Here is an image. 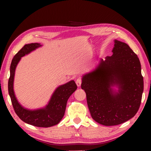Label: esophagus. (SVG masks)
<instances>
[{"label":"esophagus","mask_w":151,"mask_h":151,"mask_svg":"<svg viewBox=\"0 0 151 151\" xmlns=\"http://www.w3.org/2000/svg\"><path fill=\"white\" fill-rule=\"evenodd\" d=\"M81 83H82V80H81V78H78L77 79H76V85H77V86H78V87H79V86H81Z\"/></svg>","instance_id":"34e87169"}]
</instances>
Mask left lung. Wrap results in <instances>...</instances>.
Masks as SVG:
<instances>
[{
  "label": "left lung",
  "instance_id": "1",
  "mask_svg": "<svg viewBox=\"0 0 151 151\" xmlns=\"http://www.w3.org/2000/svg\"><path fill=\"white\" fill-rule=\"evenodd\" d=\"M112 55L83 75L92 118L104 126L123 123L139 111L144 88L141 65L129 46L114 40ZM116 87L118 88L116 90Z\"/></svg>",
  "mask_w": 151,
  "mask_h": 151
}]
</instances>
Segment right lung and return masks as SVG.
<instances>
[{
    "instance_id": "right-lung-1",
    "label": "right lung",
    "mask_w": 151,
    "mask_h": 151,
    "mask_svg": "<svg viewBox=\"0 0 151 151\" xmlns=\"http://www.w3.org/2000/svg\"><path fill=\"white\" fill-rule=\"evenodd\" d=\"M40 47H42V45L39 43L25 45L14 55L10 67L8 88L14 111L22 121L38 127H50L59 123L64 116L68 99L77 88L75 81H70L58 86L47 105L43 108L34 110L24 108L22 106L18 101L14 91L15 70L19 61L22 57L29 55Z\"/></svg>"
}]
</instances>
